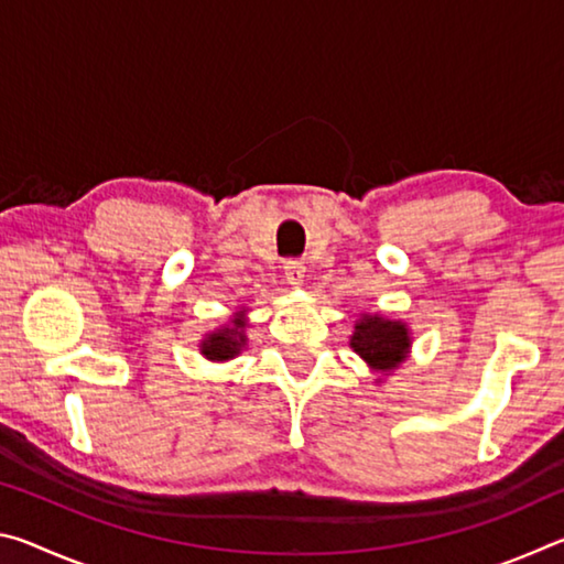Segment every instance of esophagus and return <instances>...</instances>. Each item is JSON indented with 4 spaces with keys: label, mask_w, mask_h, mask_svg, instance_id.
<instances>
[{
    "label": "esophagus",
    "mask_w": 564,
    "mask_h": 564,
    "mask_svg": "<svg viewBox=\"0 0 564 564\" xmlns=\"http://www.w3.org/2000/svg\"><path fill=\"white\" fill-rule=\"evenodd\" d=\"M283 275L285 281H289V285H295V289H299V285H303L305 281V265L301 261H285Z\"/></svg>",
    "instance_id": "1"
}]
</instances>
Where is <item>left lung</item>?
Returning <instances> with one entry per match:
<instances>
[{"mask_svg":"<svg viewBox=\"0 0 564 564\" xmlns=\"http://www.w3.org/2000/svg\"><path fill=\"white\" fill-rule=\"evenodd\" d=\"M348 346L373 373H378L376 383H383V378L395 373L410 356L413 336H410L405 321L383 316V313H360Z\"/></svg>","mask_w":564,"mask_h":564,"instance_id":"obj_1","label":"left lung"}]
</instances>
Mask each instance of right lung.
Wrapping results in <instances>:
<instances>
[{"instance_id": "obj_1", "label": "right lung", "mask_w": 564, "mask_h": 564, "mask_svg": "<svg viewBox=\"0 0 564 564\" xmlns=\"http://www.w3.org/2000/svg\"><path fill=\"white\" fill-rule=\"evenodd\" d=\"M246 328H248L246 308H238L234 316L224 323V326L206 333L202 343H198V350H202V356L212 362L234 360L238 352L248 346Z\"/></svg>"}]
</instances>
